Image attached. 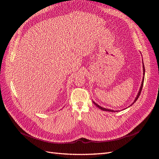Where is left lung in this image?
Masks as SVG:
<instances>
[{
    "label": "left lung",
    "mask_w": 159,
    "mask_h": 159,
    "mask_svg": "<svg viewBox=\"0 0 159 159\" xmlns=\"http://www.w3.org/2000/svg\"><path fill=\"white\" fill-rule=\"evenodd\" d=\"M143 80H142V82H141V87H140V89H139V92H138V93H137V97L135 98V99H134V102L129 105V106L128 107H129L130 106H131L132 105H133L134 104V103L136 102V101L138 99V98H139V95H140V94H141V91H142V88H143V83H144V78H145V66H144V64H143ZM93 103L96 105V106H97L99 109H102V110H103V111H111V112H117L118 111H114V110H112V109H106V108H104V107H101V106H99V105H98V104H97L95 102H93ZM126 109V108H125Z\"/></svg>",
    "instance_id": "1"
}]
</instances>
